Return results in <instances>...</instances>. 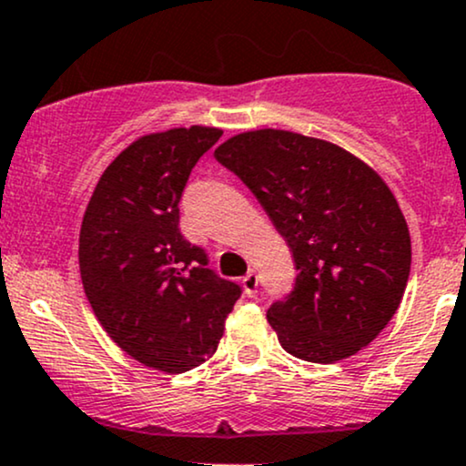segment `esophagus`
<instances>
[{"instance_id":"esophagus-1","label":"esophagus","mask_w":466,"mask_h":466,"mask_svg":"<svg viewBox=\"0 0 466 466\" xmlns=\"http://www.w3.org/2000/svg\"><path fill=\"white\" fill-rule=\"evenodd\" d=\"M242 286H244L246 297H255L257 288H259V277H257L255 270H248V275L242 279Z\"/></svg>"}]
</instances>
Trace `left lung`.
<instances>
[{
    "instance_id": "left-lung-1",
    "label": "left lung",
    "mask_w": 466,
    "mask_h": 466,
    "mask_svg": "<svg viewBox=\"0 0 466 466\" xmlns=\"http://www.w3.org/2000/svg\"><path fill=\"white\" fill-rule=\"evenodd\" d=\"M216 158L255 194L286 238L297 281L268 309L289 355L331 364L380 336L412 261L406 218L375 169L329 141L250 130Z\"/></svg>"
}]
</instances>
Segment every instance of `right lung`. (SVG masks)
<instances>
[{
	"instance_id": "obj_1",
	"label": "right lung",
	"mask_w": 466,
	"mask_h": 466,
	"mask_svg": "<svg viewBox=\"0 0 466 466\" xmlns=\"http://www.w3.org/2000/svg\"><path fill=\"white\" fill-rule=\"evenodd\" d=\"M220 128L146 135L104 169L80 228V277L100 325L137 362L185 373L216 353L242 294L183 238L178 202Z\"/></svg>"
}]
</instances>
